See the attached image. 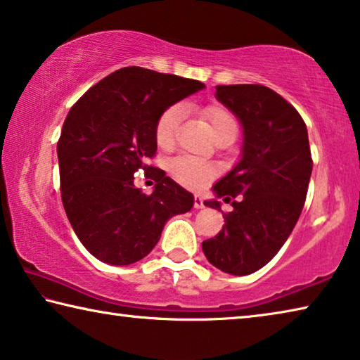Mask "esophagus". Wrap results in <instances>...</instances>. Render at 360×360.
Instances as JSON below:
<instances>
[{"instance_id":"esophagus-1","label":"esophagus","mask_w":360,"mask_h":360,"mask_svg":"<svg viewBox=\"0 0 360 360\" xmlns=\"http://www.w3.org/2000/svg\"><path fill=\"white\" fill-rule=\"evenodd\" d=\"M204 207V199L201 196H194V209H202Z\"/></svg>"}]
</instances>
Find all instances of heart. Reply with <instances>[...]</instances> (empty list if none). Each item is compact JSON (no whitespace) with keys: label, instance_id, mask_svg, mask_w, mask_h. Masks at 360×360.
Returning a JSON list of instances; mask_svg holds the SVG:
<instances>
[{"label":"heart","instance_id":"1","mask_svg":"<svg viewBox=\"0 0 360 360\" xmlns=\"http://www.w3.org/2000/svg\"><path fill=\"white\" fill-rule=\"evenodd\" d=\"M181 115H184V111H181L180 105H172V107L166 108L159 115L155 126V139L161 148H169L175 141ZM204 117L207 120L214 135L223 131L225 127L236 126L233 115L220 107L207 108L204 111ZM167 170L176 184L190 188V190H201V188L209 184L212 176L215 175V169L209 162L188 155L170 159L167 164Z\"/></svg>","mask_w":360,"mask_h":360}]
</instances>
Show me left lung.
Segmentation results:
<instances>
[{
  "label": "left lung",
  "mask_w": 360,
  "mask_h": 360,
  "mask_svg": "<svg viewBox=\"0 0 360 360\" xmlns=\"http://www.w3.org/2000/svg\"><path fill=\"white\" fill-rule=\"evenodd\" d=\"M215 97L231 110L244 132L239 162L214 185L233 201L221 231L202 243L207 260L223 273L252 274L290 236L302 214L313 170L308 131L298 111L260 84L217 86ZM219 209L217 199L204 201Z\"/></svg>",
  "instance_id": "left-lung-1"
}]
</instances>
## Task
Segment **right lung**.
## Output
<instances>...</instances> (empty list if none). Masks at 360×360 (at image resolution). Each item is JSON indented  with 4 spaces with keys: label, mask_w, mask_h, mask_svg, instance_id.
Listing matches in <instances>:
<instances>
[{
    "label": "right lung",
    "mask_w": 360,
    "mask_h": 360,
    "mask_svg": "<svg viewBox=\"0 0 360 360\" xmlns=\"http://www.w3.org/2000/svg\"><path fill=\"white\" fill-rule=\"evenodd\" d=\"M201 89L196 79L126 67L68 111L57 143L62 202L81 244L100 262L124 266L141 260L170 217L191 210L193 194L145 159L158 150L159 115ZM139 168L152 169L151 195L133 185Z\"/></svg>",
    "instance_id": "add662e5"
}]
</instances>
